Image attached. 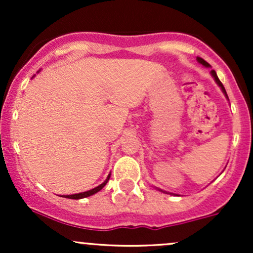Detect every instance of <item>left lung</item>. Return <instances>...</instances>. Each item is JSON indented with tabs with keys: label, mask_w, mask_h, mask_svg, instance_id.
Returning a JSON list of instances; mask_svg holds the SVG:
<instances>
[{
	"label": "left lung",
	"mask_w": 253,
	"mask_h": 253,
	"mask_svg": "<svg viewBox=\"0 0 253 253\" xmlns=\"http://www.w3.org/2000/svg\"><path fill=\"white\" fill-rule=\"evenodd\" d=\"M197 60H199V62H200V63H201V64H202V65L207 66V68H208V66H211V65H210V64H208L207 62H206V60H205V59H202V58H197ZM211 76H213V77H214V80H215V82H216L217 84H219V86H220V88H221V89H222V91H223V92H225V95H226V96H227V94H226V90H225V88H223L222 83H221V82H220V80H219V78H217V76H216V72H215V71H214V70H211ZM227 98H228V96H227Z\"/></svg>",
	"instance_id": "1"
}]
</instances>
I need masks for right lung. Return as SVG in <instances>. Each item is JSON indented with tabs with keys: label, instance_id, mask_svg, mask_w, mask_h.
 Instances as JSON below:
<instances>
[{
	"label": "right lung",
	"instance_id": "add662e5",
	"mask_svg": "<svg viewBox=\"0 0 253 253\" xmlns=\"http://www.w3.org/2000/svg\"><path fill=\"white\" fill-rule=\"evenodd\" d=\"M109 177H110V175H108V177H107V179L102 183V184H100V185H98V187L94 188V189L88 190V191H84V193H80V194H74V195H64L63 197H68V199H72V200H80V199H83V197H88V196L94 195V194H96L97 191H100L104 187V185L107 184V182H108Z\"/></svg>",
	"mask_w": 253,
	"mask_h": 253
}]
</instances>
